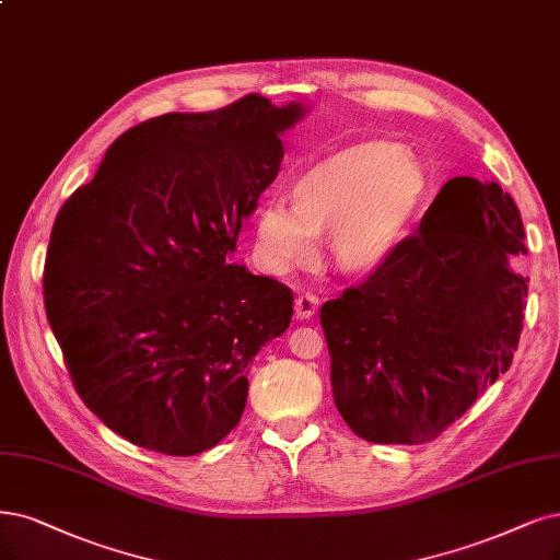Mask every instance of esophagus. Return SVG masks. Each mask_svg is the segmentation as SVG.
<instances>
[{
  "label": "esophagus",
  "instance_id": "esophagus-1",
  "mask_svg": "<svg viewBox=\"0 0 560 560\" xmlns=\"http://www.w3.org/2000/svg\"><path fill=\"white\" fill-rule=\"evenodd\" d=\"M318 304H320V300H318L314 293H304V295H300V298L295 300V318H298V320L312 318V316L316 314Z\"/></svg>",
  "mask_w": 560,
  "mask_h": 560
}]
</instances>
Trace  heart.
Returning <instances> with one entry per match:
<instances>
[{
    "label": "heart",
    "mask_w": 560,
    "mask_h": 560,
    "mask_svg": "<svg viewBox=\"0 0 560 560\" xmlns=\"http://www.w3.org/2000/svg\"><path fill=\"white\" fill-rule=\"evenodd\" d=\"M422 165L395 144H358L312 165L293 184V202H265L254 221V252L269 272L312 260L318 233L346 272L366 275L404 244L427 202Z\"/></svg>",
    "instance_id": "heart-1"
}]
</instances>
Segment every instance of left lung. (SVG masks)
I'll use <instances>...</instances> for the list:
<instances>
[{
	"mask_svg": "<svg viewBox=\"0 0 560 560\" xmlns=\"http://www.w3.org/2000/svg\"><path fill=\"white\" fill-rule=\"evenodd\" d=\"M524 237L501 184L454 177L416 235L323 304L335 404L360 439L433 441L505 374L528 295Z\"/></svg>",
	"mask_w": 560,
	"mask_h": 560,
	"instance_id": "left-lung-1",
	"label": "left lung"
}]
</instances>
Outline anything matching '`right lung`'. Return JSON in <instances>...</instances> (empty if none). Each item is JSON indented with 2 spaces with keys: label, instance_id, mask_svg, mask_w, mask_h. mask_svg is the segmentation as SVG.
Here are the masks:
<instances>
[{
  "label": "right lung",
  "instance_id": "right-lung-1",
  "mask_svg": "<svg viewBox=\"0 0 560 560\" xmlns=\"http://www.w3.org/2000/svg\"><path fill=\"white\" fill-rule=\"evenodd\" d=\"M306 113L248 94L142 121L61 205L48 323L80 399L129 443L194 457L237 427L248 366L291 325L293 293L231 256Z\"/></svg>",
  "mask_w": 560,
  "mask_h": 560
}]
</instances>
